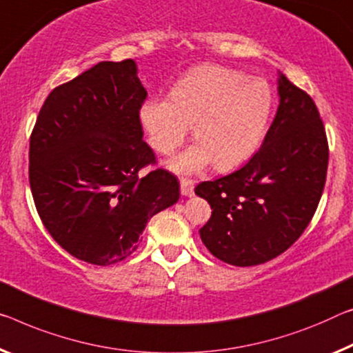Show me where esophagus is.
<instances>
[{
  "mask_svg": "<svg viewBox=\"0 0 353 353\" xmlns=\"http://www.w3.org/2000/svg\"><path fill=\"white\" fill-rule=\"evenodd\" d=\"M180 188H181V194L186 195V197L194 195V181L189 180V178H183L180 181Z\"/></svg>",
  "mask_w": 353,
  "mask_h": 353,
  "instance_id": "34e87169",
  "label": "esophagus"
}]
</instances>
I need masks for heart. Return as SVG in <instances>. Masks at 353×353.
I'll return each instance as SVG.
<instances>
[{
  "mask_svg": "<svg viewBox=\"0 0 353 353\" xmlns=\"http://www.w3.org/2000/svg\"><path fill=\"white\" fill-rule=\"evenodd\" d=\"M273 110L267 82L236 69L205 64L188 70L170 90L169 99L153 97L140 108V123L150 145L172 154L194 124L197 143L170 162L181 173L197 172L214 161L232 170L256 153Z\"/></svg>",
  "mask_w": 353,
  "mask_h": 353,
  "instance_id": "heart-1",
  "label": "heart"
}]
</instances>
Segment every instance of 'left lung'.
Instances as JSON below:
<instances>
[{
    "label": "left lung",
    "instance_id": "1",
    "mask_svg": "<svg viewBox=\"0 0 353 353\" xmlns=\"http://www.w3.org/2000/svg\"><path fill=\"white\" fill-rule=\"evenodd\" d=\"M278 93L274 120L248 164L195 188L213 210L200 229L203 245L235 267L265 263L294 245L327 180L328 142L316 104L284 74Z\"/></svg>",
    "mask_w": 353,
    "mask_h": 353
}]
</instances>
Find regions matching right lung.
<instances>
[{"mask_svg": "<svg viewBox=\"0 0 353 353\" xmlns=\"http://www.w3.org/2000/svg\"><path fill=\"white\" fill-rule=\"evenodd\" d=\"M146 90L134 59L97 63L57 86L30 137V186L42 224L83 262H121L148 219L180 199L173 173L156 169L143 142Z\"/></svg>", "mask_w": 353, "mask_h": 353, "instance_id": "add662e5", "label": "right lung"}]
</instances>
